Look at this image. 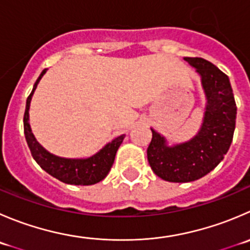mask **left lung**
<instances>
[{
    "mask_svg": "<svg viewBox=\"0 0 250 250\" xmlns=\"http://www.w3.org/2000/svg\"><path fill=\"white\" fill-rule=\"evenodd\" d=\"M202 78L207 106L202 127L188 142L167 145L154 130L147 147V161L156 176L184 183L202 178L224 160L233 139L237 106L229 79L215 64L200 57H184Z\"/></svg>",
    "mask_w": 250,
    "mask_h": 250,
    "instance_id": "obj_1",
    "label": "left lung"
}]
</instances>
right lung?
Wrapping results in <instances>:
<instances>
[{
  "instance_id": "obj_1",
  "label": "right lung",
  "mask_w": 250,
  "mask_h": 250,
  "mask_svg": "<svg viewBox=\"0 0 250 250\" xmlns=\"http://www.w3.org/2000/svg\"><path fill=\"white\" fill-rule=\"evenodd\" d=\"M46 71L47 69H43L40 77L36 79L33 90L26 99L25 112H24V134H25L31 155L34 160L40 165L41 168L63 183L74 184V186H91V184L98 183L103 181L110 172L115 161L116 152L125 139V134L115 138L112 142L106 144L100 151L86 159H64V157L56 156L43 149L36 142L31 132L30 125H29V107H30L31 96Z\"/></svg>"
}]
</instances>
